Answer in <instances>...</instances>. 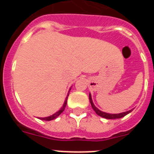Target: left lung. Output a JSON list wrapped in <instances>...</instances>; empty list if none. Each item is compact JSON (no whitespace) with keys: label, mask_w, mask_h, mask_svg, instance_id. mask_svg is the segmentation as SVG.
<instances>
[{"label":"left lung","mask_w":154,"mask_h":154,"mask_svg":"<svg viewBox=\"0 0 154 154\" xmlns=\"http://www.w3.org/2000/svg\"><path fill=\"white\" fill-rule=\"evenodd\" d=\"M89 101H90L91 105H92V107L93 109V110L96 112V113L97 115H99V116H101V117L103 118H106V119H119V118H122L123 116H125L126 115L130 113V112L133 111V109L131 110H129V111H126V112H121V113H118V114H109V113H107V112H104L101 110H99V109L96 108L95 106V105L93 104V102H92V96H91V94L89 93Z\"/></svg>","instance_id":"1"}]
</instances>
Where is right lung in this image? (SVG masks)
Listing matches in <instances>:
<instances>
[{"mask_svg": "<svg viewBox=\"0 0 154 154\" xmlns=\"http://www.w3.org/2000/svg\"><path fill=\"white\" fill-rule=\"evenodd\" d=\"M70 89H69V91H70ZM69 93H68V96H67V97H66V99H65V103H64L63 106H62V108L58 110V112H55V113H54V114H53V115L50 116H48V117H44V118H39V119H42V120H45V121H50V120H52V119H55V118H57V117H58V116L60 115V114L62 113V112H63L64 110H65V107H66V104H67V99H68V96H69Z\"/></svg>", "mask_w": 154, "mask_h": 154, "instance_id": "obj_1", "label": "right lung"}]
</instances>
